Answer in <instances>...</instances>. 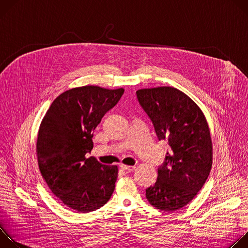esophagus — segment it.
<instances>
[{
  "label": "esophagus",
  "mask_w": 248,
  "mask_h": 248,
  "mask_svg": "<svg viewBox=\"0 0 248 248\" xmlns=\"http://www.w3.org/2000/svg\"><path fill=\"white\" fill-rule=\"evenodd\" d=\"M121 168L124 170H126L127 172H131L132 170H134L135 166H126V165H121Z\"/></svg>",
  "instance_id": "esophagus-1"
}]
</instances>
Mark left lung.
Returning <instances> with one entry per match:
<instances>
[{
    "label": "left lung",
    "instance_id": "1",
    "mask_svg": "<svg viewBox=\"0 0 248 248\" xmlns=\"http://www.w3.org/2000/svg\"><path fill=\"white\" fill-rule=\"evenodd\" d=\"M136 96L158 139H168L170 147L146 198L159 210L175 211L195 197L210 173L213 148L207 121L198 106L176 88L139 89Z\"/></svg>",
    "mask_w": 248,
    "mask_h": 248
}]
</instances>
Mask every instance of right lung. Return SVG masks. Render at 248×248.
<instances>
[{
	"instance_id": "right-lung-1",
	"label": "right lung",
	"mask_w": 248,
	"mask_h": 248,
	"mask_svg": "<svg viewBox=\"0 0 248 248\" xmlns=\"http://www.w3.org/2000/svg\"><path fill=\"white\" fill-rule=\"evenodd\" d=\"M124 92L93 85L69 89L54 100L40 124L37 160L43 179L64 205L81 213L104 206L115 190L118 167L86 155L94 129Z\"/></svg>"
}]
</instances>
